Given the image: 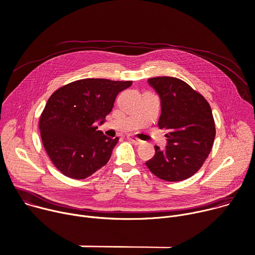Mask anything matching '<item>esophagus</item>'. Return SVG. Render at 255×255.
I'll return each mask as SVG.
<instances>
[{
  "label": "esophagus",
  "mask_w": 255,
  "mask_h": 255,
  "mask_svg": "<svg viewBox=\"0 0 255 255\" xmlns=\"http://www.w3.org/2000/svg\"><path fill=\"white\" fill-rule=\"evenodd\" d=\"M127 138L128 139L130 140V141H132L134 144H136V145H138V144H141L143 141L142 140H140V139H138L137 137H135V136H133V135H128L127 136Z\"/></svg>",
  "instance_id": "esophagus-1"
}]
</instances>
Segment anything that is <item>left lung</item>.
Masks as SVG:
<instances>
[{
  "label": "left lung",
  "mask_w": 255,
  "mask_h": 255,
  "mask_svg": "<svg viewBox=\"0 0 255 255\" xmlns=\"http://www.w3.org/2000/svg\"><path fill=\"white\" fill-rule=\"evenodd\" d=\"M160 100L158 127L167 131V146L155 145L145 165L165 181H182L194 175L211 152L216 137L212 109L186 82L175 77L147 80Z\"/></svg>",
  "instance_id": "8db88e82"
}]
</instances>
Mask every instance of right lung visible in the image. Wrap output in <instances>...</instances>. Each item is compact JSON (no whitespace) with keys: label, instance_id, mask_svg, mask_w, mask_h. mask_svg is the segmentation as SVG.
Returning <instances> with one entry per match:
<instances>
[{"label":"right lung","instance_id":"add662e5","mask_svg":"<svg viewBox=\"0 0 255 255\" xmlns=\"http://www.w3.org/2000/svg\"><path fill=\"white\" fill-rule=\"evenodd\" d=\"M131 81L87 78L69 83L49 99L40 116L42 144L55 167L72 179H85L107 165L119 138L98 130L116 97Z\"/></svg>","mask_w":255,"mask_h":255}]
</instances>
